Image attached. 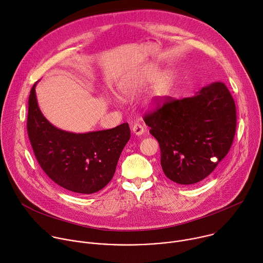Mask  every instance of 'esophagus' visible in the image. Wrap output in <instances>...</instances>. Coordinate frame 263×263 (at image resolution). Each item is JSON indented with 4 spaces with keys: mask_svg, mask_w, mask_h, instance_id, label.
<instances>
[{
    "mask_svg": "<svg viewBox=\"0 0 263 263\" xmlns=\"http://www.w3.org/2000/svg\"><path fill=\"white\" fill-rule=\"evenodd\" d=\"M132 131H133V133H134L135 135L140 136V135H142V134L144 133V128H143V126H141L140 124H135V125L133 126V128H132Z\"/></svg>",
    "mask_w": 263,
    "mask_h": 263,
    "instance_id": "esophagus-1",
    "label": "esophagus"
}]
</instances>
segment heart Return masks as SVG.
Masks as SVG:
<instances>
[{
    "label": "heart",
    "instance_id": "heart-1",
    "mask_svg": "<svg viewBox=\"0 0 263 263\" xmlns=\"http://www.w3.org/2000/svg\"><path fill=\"white\" fill-rule=\"evenodd\" d=\"M172 81L173 76L170 71L161 72L158 66L148 65L125 78L119 85V91L122 97L132 99L153 85L145 103L154 106L167 95Z\"/></svg>",
    "mask_w": 263,
    "mask_h": 263
}]
</instances>
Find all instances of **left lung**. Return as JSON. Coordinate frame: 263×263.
Masks as SVG:
<instances>
[{
    "instance_id": "8db88e82",
    "label": "left lung",
    "mask_w": 263,
    "mask_h": 263,
    "mask_svg": "<svg viewBox=\"0 0 263 263\" xmlns=\"http://www.w3.org/2000/svg\"><path fill=\"white\" fill-rule=\"evenodd\" d=\"M144 123L159 142L165 176L182 185L208 177L232 145L236 107L222 82H213L191 98H166Z\"/></svg>"
}]
</instances>
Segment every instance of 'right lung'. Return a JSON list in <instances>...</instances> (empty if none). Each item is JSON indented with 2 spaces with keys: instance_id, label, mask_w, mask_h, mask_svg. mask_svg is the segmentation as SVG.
Instances as JSON below:
<instances>
[{
  "instance_id": "right-lung-1",
  "label": "right lung",
  "mask_w": 263,
  "mask_h": 263,
  "mask_svg": "<svg viewBox=\"0 0 263 263\" xmlns=\"http://www.w3.org/2000/svg\"><path fill=\"white\" fill-rule=\"evenodd\" d=\"M35 86L28 102L27 130L40 165L52 181L69 192L90 195L101 191L114 177L130 139L129 125L87 133L58 129L41 111Z\"/></svg>"
}]
</instances>
